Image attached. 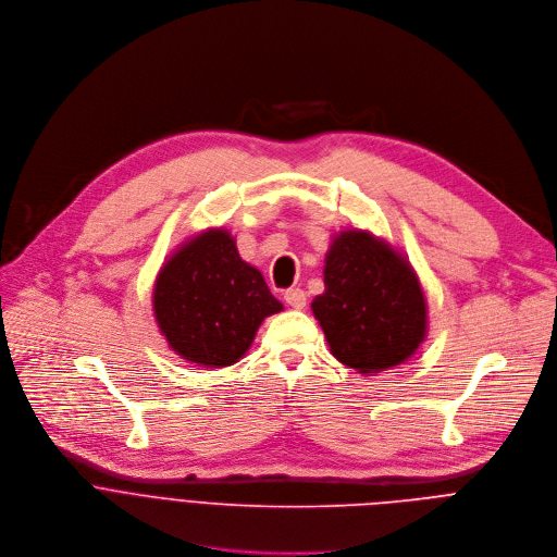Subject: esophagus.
<instances>
[{
    "label": "esophagus",
    "instance_id": "esophagus-1",
    "mask_svg": "<svg viewBox=\"0 0 557 557\" xmlns=\"http://www.w3.org/2000/svg\"><path fill=\"white\" fill-rule=\"evenodd\" d=\"M283 298H285V302H287L289 307H294V309H305V305H307V294H305L302 289H298V287L287 289V292L283 294Z\"/></svg>",
    "mask_w": 557,
    "mask_h": 557
}]
</instances>
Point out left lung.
<instances>
[{"instance_id": "8db88e82", "label": "left lung", "mask_w": 557, "mask_h": 557, "mask_svg": "<svg viewBox=\"0 0 557 557\" xmlns=\"http://www.w3.org/2000/svg\"><path fill=\"white\" fill-rule=\"evenodd\" d=\"M311 309L331 354L360 373L401 364L425 338L417 274L388 244L362 231L333 239L324 259V294Z\"/></svg>"}]
</instances>
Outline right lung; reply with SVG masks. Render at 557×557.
I'll return each mask as SVG.
<instances>
[{
    "label": "right lung",
    "instance_id": "right-lung-1",
    "mask_svg": "<svg viewBox=\"0 0 557 557\" xmlns=\"http://www.w3.org/2000/svg\"><path fill=\"white\" fill-rule=\"evenodd\" d=\"M261 272L242 261L226 231L182 246L160 270L153 311L171 349L199 367H231L252 345L263 318L281 311Z\"/></svg>",
    "mask_w": 557,
    "mask_h": 557
}]
</instances>
